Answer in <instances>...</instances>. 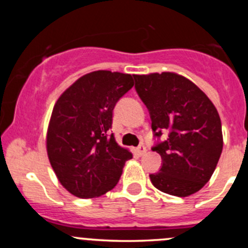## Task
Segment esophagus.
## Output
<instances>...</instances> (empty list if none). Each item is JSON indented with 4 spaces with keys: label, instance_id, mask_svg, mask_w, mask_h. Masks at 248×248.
Returning a JSON list of instances; mask_svg holds the SVG:
<instances>
[{
    "label": "esophagus",
    "instance_id": "esophagus-1",
    "mask_svg": "<svg viewBox=\"0 0 248 248\" xmlns=\"http://www.w3.org/2000/svg\"><path fill=\"white\" fill-rule=\"evenodd\" d=\"M137 152H138L139 156H141V155H144L145 152H146V147H145V145L140 144L138 147H137Z\"/></svg>",
    "mask_w": 248,
    "mask_h": 248
}]
</instances>
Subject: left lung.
Wrapping results in <instances>:
<instances>
[{
    "label": "left lung",
    "instance_id": "obj_1",
    "mask_svg": "<svg viewBox=\"0 0 248 248\" xmlns=\"http://www.w3.org/2000/svg\"><path fill=\"white\" fill-rule=\"evenodd\" d=\"M136 91L149 110L157 138L152 151L162 157L152 185L164 193L187 197L210 180L222 154L219 115L191 80L175 73L133 76ZM169 134L164 140L161 134Z\"/></svg>",
    "mask_w": 248,
    "mask_h": 248
}]
</instances>
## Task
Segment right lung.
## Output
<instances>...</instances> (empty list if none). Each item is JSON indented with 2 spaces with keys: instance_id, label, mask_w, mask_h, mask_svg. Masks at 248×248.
Instances as JSON below:
<instances>
[{
  "instance_id": "add662e5",
  "label": "right lung",
  "mask_w": 248,
  "mask_h": 248,
  "mask_svg": "<svg viewBox=\"0 0 248 248\" xmlns=\"http://www.w3.org/2000/svg\"><path fill=\"white\" fill-rule=\"evenodd\" d=\"M131 74L97 71L78 79L52 109L46 137L50 164L62 186L79 198L114 188L132 158L109 134L112 110L133 87Z\"/></svg>"
}]
</instances>
